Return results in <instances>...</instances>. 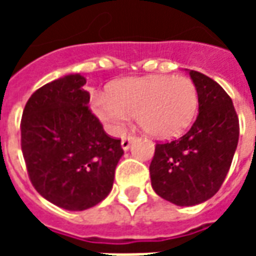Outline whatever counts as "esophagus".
<instances>
[{"label":"esophagus","instance_id":"1","mask_svg":"<svg viewBox=\"0 0 256 256\" xmlns=\"http://www.w3.org/2000/svg\"><path fill=\"white\" fill-rule=\"evenodd\" d=\"M134 140L133 136H128V137H124V138L122 140V148L124 150H128V148H130V144H132V141Z\"/></svg>","mask_w":256,"mask_h":256}]
</instances>
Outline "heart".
I'll return each instance as SVG.
<instances>
[{"label": "heart", "mask_w": 256, "mask_h": 256, "mask_svg": "<svg viewBox=\"0 0 256 256\" xmlns=\"http://www.w3.org/2000/svg\"><path fill=\"white\" fill-rule=\"evenodd\" d=\"M92 111L108 133L119 136L134 114L145 132L156 138L182 134L196 116L198 94L186 76L148 75L119 79L110 84L108 94L96 93Z\"/></svg>", "instance_id": "obj_1"}]
</instances>
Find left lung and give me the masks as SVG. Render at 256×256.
<instances>
[{"mask_svg": "<svg viewBox=\"0 0 256 256\" xmlns=\"http://www.w3.org/2000/svg\"><path fill=\"white\" fill-rule=\"evenodd\" d=\"M198 94V115L186 134L156 144L152 188L170 203L189 207L218 192L238 142V118L232 98L214 79L189 71Z\"/></svg>", "mask_w": 256, "mask_h": 256, "instance_id": "8db88e82", "label": "left lung"}]
</instances>
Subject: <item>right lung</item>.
Instances as JSON below:
<instances>
[{
	"label": "right lung",
	"mask_w": 256,
	"mask_h": 256,
	"mask_svg": "<svg viewBox=\"0 0 256 256\" xmlns=\"http://www.w3.org/2000/svg\"><path fill=\"white\" fill-rule=\"evenodd\" d=\"M86 79L66 75L36 90L22 116V152L32 186L70 211L90 208L108 196L122 158L88 106Z\"/></svg>",
	"instance_id": "right-lung-1"
}]
</instances>
